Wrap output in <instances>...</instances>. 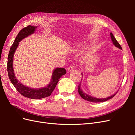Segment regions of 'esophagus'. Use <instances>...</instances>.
I'll return each instance as SVG.
<instances>
[{
	"label": "esophagus",
	"instance_id": "1",
	"mask_svg": "<svg viewBox=\"0 0 135 135\" xmlns=\"http://www.w3.org/2000/svg\"><path fill=\"white\" fill-rule=\"evenodd\" d=\"M73 66H71V65H70V66L68 68V71H71L73 70Z\"/></svg>",
	"mask_w": 135,
	"mask_h": 135
}]
</instances>
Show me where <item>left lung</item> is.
Returning <instances> with one entry per match:
<instances>
[{"label": "left lung", "instance_id": "obj_1", "mask_svg": "<svg viewBox=\"0 0 135 135\" xmlns=\"http://www.w3.org/2000/svg\"><path fill=\"white\" fill-rule=\"evenodd\" d=\"M110 37H111L112 39V41L113 42V44L116 47L118 48L119 49H120V50H122V47L120 46V45L119 44V43L117 42V40H116V39L114 37L113 34L112 33V32H110ZM81 75L83 76V74L82 73H81ZM83 78V77H82ZM82 79V78H81ZM81 83L79 84V85H78V92L79 93L80 96L81 97L82 99L88 101H90V102H92V103H101V102H104V101H106L108 100L111 99L112 98H113L114 96H115L117 92L114 93V95L110 96L109 97H108L107 98H102V99H99V98H96L95 97H92L90 95H88V94L85 93L84 92H83V91L82 90V89L81 88Z\"/></svg>", "mask_w": 135, "mask_h": 135}]
</instances>
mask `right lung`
<instances>
[{
	"instance_id": "1",
	"label": "right lung",
	"mask_w": 135,
	"mask_h": 135,
	"mask_svg": "<svg viewBox=\"0 0 135 135\" xmlns=\"http://www.w3.org/2000/svg\"><path fill=\"white\" fill-rule=\"evenodd\" d=\"M36 28L37 26L28 25L26 27L23 28L19 32L10 48L7 62L8 74L11 83L13 84L18 92L22 96L32 99H40L50 96L55 89L60 78L66 73V71L64 68H57L55 69L53 71L50 83L47 86L40 88H33L26 86L20 82L16 78L13 67L15 52L18 46L19 42L24 38L27 37L28 36L34 34Z\"/></svg>"
}]
</instances>
